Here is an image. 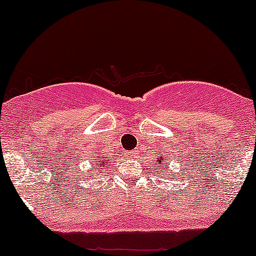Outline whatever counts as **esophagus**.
<instances>
[{
  "label": "esophagus",
  "mask_w": 256,
  "mask_h": 256,
  "mask_svg": "<svg viewBox=\"0 0 256 256\" xmlns=\"http://www.w3.org/2000/svg\"><path fill=\"white\" fill-rule=\"evenodd\" d=\"M137 152H138V151H136V150H133V151L130 152V156L134 157V156H137Z\"/></svg>",
  "instance_id": "1"
}]
</instances>
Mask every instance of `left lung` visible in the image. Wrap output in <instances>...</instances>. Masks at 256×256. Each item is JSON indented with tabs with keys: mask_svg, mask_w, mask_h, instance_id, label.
Returning <instances> with one entry per match:
<instances>
[{
	"mask_svg": "<svg viewBox=\"0 0 256 256\" xmlns=\"http://www.w3.org/2000/svg\"><path fill=\"white\" fill-rule=\"evenodd\" d=\"M164 160H165V157H160V160H157V164H161V165H164V166H166L165 165V164H162L164 162ZM164 170V168H162V166H161V168H160V171H158V172H161V171H162ZM164 172H165V171H164ZM179 174H180V172H179ZM168 175H170V174H168ZM172 176H175V175H172Z\"/></svg>",
	"mask_w": 256,
	"mask_h": 256,
	"instance_id": "8db88e82",
	"label": "left lung"
}]
</instances>
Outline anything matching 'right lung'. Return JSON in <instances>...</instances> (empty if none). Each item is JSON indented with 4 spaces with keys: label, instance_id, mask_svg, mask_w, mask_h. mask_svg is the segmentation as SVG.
Instances as JSON below:
<instances>
[{
    "label": "right lung",
    "instance_id": "right-lung-1",
    "mask_svg": "<svg viewBox=\"0 0 256 256\" xmlns=\"http://www.w3.org/2000/svg\"><path fill=\"white\" fill-rule=\"evenodd\" d=\"M106 162H108V160H99L98 161V162H96V166H100V168H102V166H105L106 165Z\"/></svg>",
    "mask_w": 256,
    "mask_h": 256
}]
</instances>
